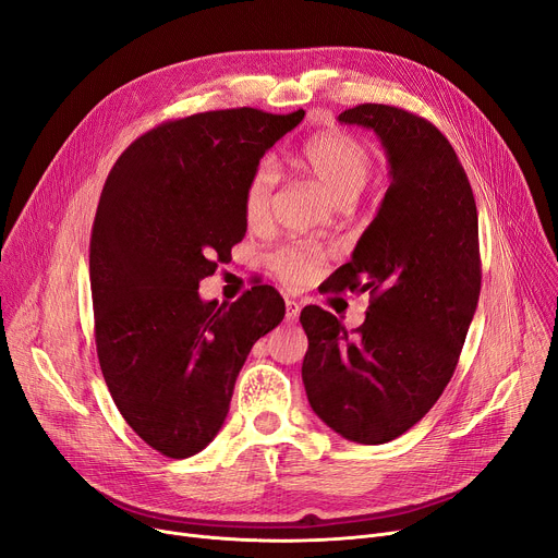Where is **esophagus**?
I'll return each mask as SVG.
<instances>
[{
	"label": "esophagus",
	"mask_w": 558,
	"mask_h": 558,
	"mask_svg": "<svg viewBox=\"0 0 558 558\" xmlns=\"http://www.w3.org/2000/svg\"><path fill=\"white\" fill-rule=\"evenodd\" d=\"M284 307H287V320H291V324H294V320H299V316H301V303L299 301L287 299Z\"/></svg>",
	"instance_id": "1"
}]
</instances>
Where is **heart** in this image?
Instances as JSON below:
<instances>
[{
  "instance_id": "1",
  "label": "heart",
  "mask_w": 558,
  "mask_h": 558,
  "mask_svg": "<svg viewBox=\"0 0 558 558\" xmlns=\"http://www.w3.org/2000/svg\"><path fill=\"white\" fill-rule=\"evenodd\" d=\"M296 165L310 179L337 203L355 201L368 183L375 160L368 146L357 137L326 131L303 142L296 154ZM276 187V171L262 162L251 173L244 190V219L248 228L259 230L271 219V198ZM328 259V251L318 244H287L271 253L269 267L284 284H307L314 280Z\"/></svg>"
}]
</instances>
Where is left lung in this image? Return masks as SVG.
<instances>
[{
    "mask_svg": "<svg viewBox=\"0 0 558 558\" xmlns=\"http://www.w3.org/2000/svg\"><path fill=\"white\" fill-rule=\"evenodd\" d=\"M341 124L373 129L391 165L377 217L330 276L332 291H368L364 324L310 305L303 383L314 414L348 441L389 444L441 398L482 289L473 187L448 137L425 117L360 104Z\"/></svg>",
    "mask_w": 558,
    "mask_h": 558,
    "instance_id": "8db88e82",
    "label": "left lung"
}]
</instances>
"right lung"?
I'll return each mask as SVG.
<instances>
[{
	"label": "right lung",
	"mask_w": 558,
	"mask_h": 558,
	"mask_svg": "<svg viewBox=\"0 0 558 558\" xmlns=\"http://www.w3.org/2000/svg\"><path fill=\"white\" fill-rule=\"evenodd\" d=\"M305 110H210L140 135L112 165L90 238L97 355L124 421L169 459L221 429L253 343L284 316L271 284L201 301L198 282L244 240V190Z\"/></svg>",
	"instance_id": "obj_1"
}]
</instances>
